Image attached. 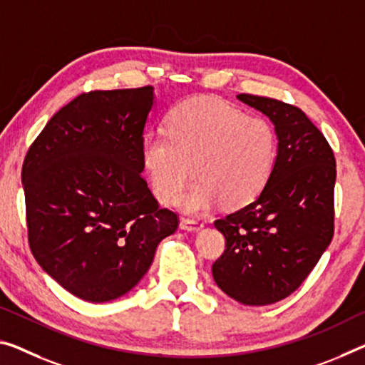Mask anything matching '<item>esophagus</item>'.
<instances>
[{
    "mask_svg": "<svg viewBox=\"0 0 365 365\" xmlns=\"http://www.w3.org/2000/svg\"><path fill=\"white\" fill-rule=\"evenodd\" d=\"M202 227H204V222L194 220V218H181L179 222V228L187 230V232H199Z\"/></svg>",
    "mask_w": 365,
    "mask_h": 365,
    "instance_id": "obj_1",
    "label": "esophagus"
}]
</instances>
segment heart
Returning a JSON list of instances; mask_svg holds the SVG:
<instances>
[{
  "label": "heart",
  "mask_w": 365,
  "mask_h": 365,
  "mask_svg": "<svg viewBox=\"0 0 365 365\" xmlns=\"http://www.w3.org/2000/svg\"><path fill=\"white\" fill-rule=\"evenodd\" d=\"M143 165L153 192L176 204L187 182L197 181L182 199L189 214H204L222 202L238 209L262 192L277 160V135L271 122L246 115L214 96H195L168 114L166 135L143 140Z\"/></svg>",
  "instance_id": "heart-1"
}]
</instances>
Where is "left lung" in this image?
Returning a JSON list of instances; mask_svg holds the SVG:
<instances>
[{
    "label": "left lung",
    "mask_w": 365,
    "mask_h": 365,
    "mask_svg": "<svg viewBox=\"0 0 365 365\" xmlns=\"http://www.w3.org/2000/svg\"><path fill=\"white\" fill-rule=\"evenodd\" d=\"M237 98L274 124L277 160L255 202L215 220L227 243L212 276L240 304L261 307L295 292L331 243L336 160L302 109L253 94Z\"/></svg>",
    "instance_id": "obj_1"
}]
</instances>
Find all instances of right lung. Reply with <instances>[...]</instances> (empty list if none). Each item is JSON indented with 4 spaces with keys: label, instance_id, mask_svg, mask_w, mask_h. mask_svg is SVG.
<instances>
[{
    "label": "right lung",
    "instance_id": "obj_1",
    "mask_svg": "<svg viewBox=\"0 0 365 365\" xmlns=\"http://www.w3.org/2000/svg\"><path fill=\"white\" fill-rule=\"evenodd\" d=\"M153 86L83 93L47 122L22 165L29 246L50 277L94 304L125 295L178 228L143 171Z\"/></svg>",
    "mask_w": 365,
    "mask_h": 365
}]
</instances>
